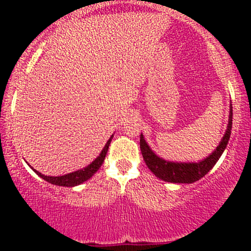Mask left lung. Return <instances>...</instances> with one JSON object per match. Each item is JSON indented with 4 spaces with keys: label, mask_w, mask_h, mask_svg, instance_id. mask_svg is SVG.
I'll use <instances>...</instances> for the list:
<instances>
[{
    "label": "left lung",
    "mask_w": 251,
    "mask_h": 251,
    "mask_svg": "<svg viewBox=\"0 0 251 251\" xmlns=\"http://www.w3.org/2000/svg\"><path fill=\"white\" fill-rule=\"evenodd\" d=\"M232 104H229L227 129H226L221 143L210 155L199 161V162H176V161L164 160L153 152L149 144L146 143L145 138H144L143 133H140V151H142L146 166L157 178L164 181H169V183L192 184L194 181L201 179L212 169V167L219 160V157L222 156L223 152L227 146L232 130Z\"/></svg>",
    "instance_id": "obj_1"
}]
</instances>
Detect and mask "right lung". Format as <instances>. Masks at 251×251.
<instances>
[{
  "label": "right lung",
  "instance_id": "obj_1",
  "mask_svg": "<svg viewBox=\"0 0 251 251\" xmlns=\"http://www.w3.org/2000/svg\"><path fill=\"white\" fill-rule=\"evenodd\" d=\"M112 138H113V135L109 137V139L107 140V143H106L104 149L101 150L100 154H99V155L96 157V159L92 161L90 164H88L87 167L82 168V169L73 171V173L63 175V176H56V177L46 176V175L39 173V171L30 167L29 164L28 166L32 168L34 173H35L36 175H39L41 178H43V179L47 180L48 183L58 185V186H67V187L76 186V185H80L82 183H84V181H87L88 179H90V178L94 176L96 173H97V170L99 169V168L101 167V164L104 163L106 153H107V151H108L109 144H111V142H112Z\"/></svg>",
  "mask_w": 251,
  "mask_h": 251
}]
</instances>
